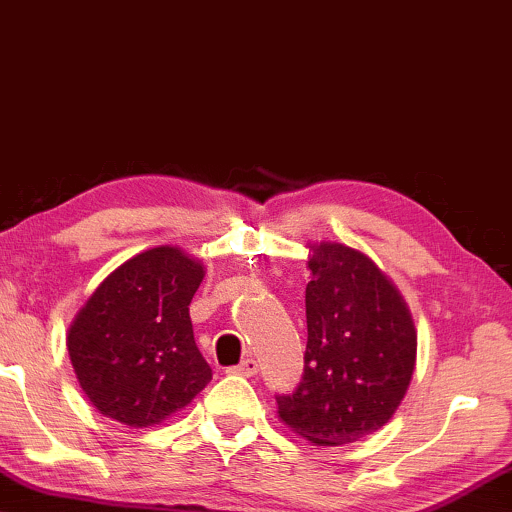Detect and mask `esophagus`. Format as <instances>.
Here are the masks:
<instances>
[{"mask_svg":"<svg viewBox=\"0 0 512 512\" xmlns=\"http://www.w3.org/2000/svg\"><path fill=\"white\" fill-rule=\"evenodd\" d=\"M257 371H259V364L255 362L253 357L243 359L241 364H236V366H232V369H229V373H236V376H246V378L257 376Z\"/></svg>","mask_w":512,"mask_h":512,"instance_id":"34e87169","label":"esophagus"}]
</instances>
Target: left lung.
Returning <instances> with one entry per match:
<instances>
[{"mask_svg":"<svg viewBox=\"0 0 512 512\" xmlns=\"http://www.w3.org/2000/svg\"><path fill=\"white\" fill-rule=\"evenodd\" d=\"M304 376L276 394L278 417L315 445H343L390 422L415 369L406 301L369 257L343 243L311 246Z\"/></svg>","mask_w":512,"mask_h":512,"instance_id":"1","label":"left lung"}]
</instances>
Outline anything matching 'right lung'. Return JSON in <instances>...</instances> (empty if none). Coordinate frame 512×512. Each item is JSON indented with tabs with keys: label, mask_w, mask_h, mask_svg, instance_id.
Instances as JSON below:
<instances>
[{
	"label": "right lung",
	"mask_w": 512,
	"mask_h": 512,
	"mask_svg": "<svg viewBox=\"0 0 512 512\" xmlns=\"http://www.w3.org/2000/svg\"><path fill=\"white\" fill-rule=\"evenodd\" d=\"M204 266L160 246L127 259L92 292L69 329L76 378L99 413L150 427L213 378L194 343L190 301Z\"/></svg>",
	"instance_id": "1"
}]
</instances>
